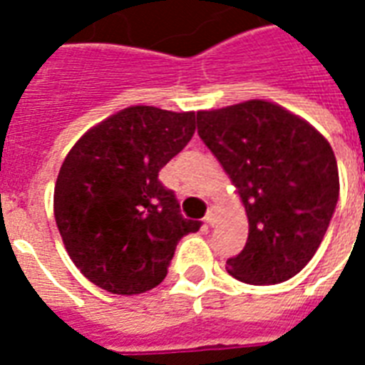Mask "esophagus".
Instances as JSON below:
<instances>
[{
    "instance_id": "1",
    "label": "esophagus",
    "mask_w": 365,
    "mask_h": 365,
    "mask_svg": "<svg viewBox=\"0 0 365 365\" xmlns=\"http://www.w3.org/2000/svg\"><path fill=\"white\" fill-rule=\"evenodd\" d=\"M205 222L208 223V225H214V222H216V216H214V210H208V212H206Z\"/></svg>"
}]
</instances>
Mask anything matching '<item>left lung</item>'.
<instances>
[{
  "instance_id": "left-lung-1",
  "label": "left lung",
  "mask_w": 365,
  "mask_h": 365,
  "mask_svg": "<svg viewBox=\"0 0 365 365\" xmlns=\"http://www.w3.org/2000/svg\"><path fill=\"white\" fill-rule=\"evenodd\" d=\"M200 140L222 163L248 216V240L227 271L246 284H280L317 254L339 199L328 140L265 100L197 113Z\"/></svg>"
}]
</instances>
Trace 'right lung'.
Instances as JSON below:
<instances>
[{"label": "right lung", "instance_id": "right-lung-1", "mask_svg": "<svg viewBox=\"0 0 365 365\" xmlns=\"http://www.w3.org/2000/svg\"><path fill=\"white\" fill-rule=\"evenodd\" d=\"M195 134V113L132 106L85 132L62 163L54 220L76 267L98 288L143 294L165 280L185 220L159 170Z\"/></svg>", "mask_w": 365, "mask_h": 365}]
</instances>
